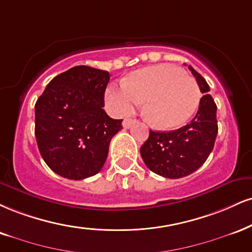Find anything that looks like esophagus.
I'll list each match as a JSON object with an SVG mask.
<instances>
[{
	"label": "esophagus",
	"instance_id": "obj_1",
	"mask_svg": "<svg viewBox=\"0 0 252 252\" xmlns=\"http://www.w3.org/2000/svg\"><path fill=\"white\" fill-rule=\"evenodd\" d=\"M135 122H136V120H134V118H126V120H124L123 123H122L123 124V128L129 129L130 126H131Z\"/></svg>",
	"mask_w": 252,
	"mask_h": 252
}]
</instances>
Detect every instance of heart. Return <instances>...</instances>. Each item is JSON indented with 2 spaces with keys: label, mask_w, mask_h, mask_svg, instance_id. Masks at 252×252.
Instances as JSON below:
<instances>
[{
  "label": "heart",
  "mask_w": 252,
  "mask_h": 252,
  "mask_svg": "<svg viewBox=\"0 0 252 252\" xmlns=\"http://www.w3.org/2000/svg\"><path fill=\"white\" fill-rule=\"evenodd\" d=\"M105 98L120 115H128L143 102V115L158 129H174L192 116L201 92L195 78L177 66L158 64L129 75L123 86H110Z\"/></svg>",
  "instance_id": "heart-1"
}]
</instances>
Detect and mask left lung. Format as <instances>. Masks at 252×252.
<instances>
[{
	"mask_svg": "<svg viewBox=\"0 0 252 252\" xmlns=\"http://www.w3.org/2000/svg\"><path fill=\"white\" fill-rule=\"evenodd\" d=\"M204 95L198 110L189 124L174 131H153L141 147L145 165L165 178H181L195 172L214 149L218 132L216 103L204 77L192 66H188Z\"/></svg>",
	"mask_w": 252,
	"mask_h": 252,
	"instance_id": "8db88e82",
	"label": "left lung"
}]
</instances>
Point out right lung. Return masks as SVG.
Returning a JSON list of instances; mask_svg holds the SVG:
<instances>
[{
    "mask_svg": "<svg viewBox=\"0 0 252 252\" xmlns=\"http://www.w3.org/2000/svg\"><path fill=\"white\" fill-rule=\"evenodd\" d=\"M108 71L77 65L57 75L35 104V136L47 165L68 180L98 174L122 120L103 110Z\"/></svg>",
    "mask_w": 252,
    "mask_h": 252,
    "instance_id": "add662e5",
    "label": "right lung"
}]
</instances>
